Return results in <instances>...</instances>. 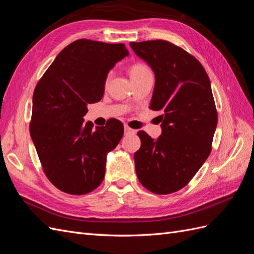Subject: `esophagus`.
Masks as SVG:
<instances>
[{
  "label": "esophagus",
  "mask_w": 254,
  "mask_h": 254,
  "mask_svg": "<svg viewBox=\"0 0 254 254\" xmlns=\"http://www.w3.org/2000/svg\"><path fill=\"white\" fill-rule=\"evenodd\" d=\"M124 129H125V134H135L136 132L134 129H131L128 125H125Z\"/></svg>",
  "instance_id": "esophagus-1"
}]
</instances>
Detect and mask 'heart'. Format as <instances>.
<instances>
[{
	"label": "heart",
	"mask_w": 254,
	"mask_h": 254,
	"mask_svg": "<svg viewBox=\"0 0 254 254\" xmlns=\"http://www.w3.org/2000/svg\"><path fill=\"white\" fill-rule=\"evenodd\" d=\"M147 72H150L149 68H148L147 66H146L145 64H140V63L134 64L131 65V67H130V76H131V78L139 77V76H141V75H143V74H145V73H147ZM109 77H110V74L107 75V77H106V83L108 82Z\"/></svg>",
	"instance_id": "heart-1"
}]
</instances>
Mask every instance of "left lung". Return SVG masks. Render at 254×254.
<instances>
[{"label":"left lung","instance_id":"8db88e82","mask_svg":"<svg viewBox=\"0 0 254 254\" xmlns=\"http://www.w3.org/2000/svg\"><path fill=\"white\" fill-rule=\"evenodd\" d=\"M156 76L149 108L162 111V134L139 131L135 172L144 188L159 195L181 190L210 156L217 110L204 67L190 53L165 40L130 42Z\"/></svg>","mask_w":254,"mask_h":254}]
</instances>
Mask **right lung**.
<instances>
[{"label": "right lung", "instance_id": "1", "mask_svg": "<svg viewBox=\"0 0 254 254\" xmlns=\"http://www.w3.org/2000/svg\"><path fill=\"white\" fill-rule=\"evenodd\" d=\"M126 56L123 43L76 40L58 54L35 88L30 136L45 176L66 194H88L103 182L107 153L124 134L119 120L93 129L83 117L89 104L102 99L109 71Z\"/></svg>", "mask_w": 254, "mask_h": 254}]
</instances>
